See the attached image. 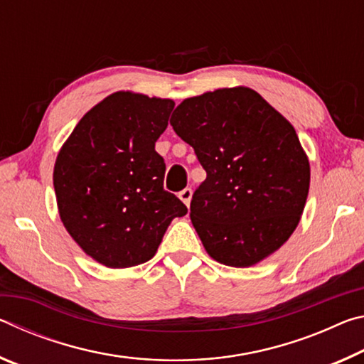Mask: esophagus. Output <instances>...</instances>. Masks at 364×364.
<instances>
[{"instance_id":"34e87169","label":"esophagus","mask_w":364,"mask_h":364,"mask_svg":"<svg viewBox=\"0 0 364 364\" xmlns=\"http://www.w3.org/2000/svg\"><path fill=\"white\" fill-rule=\"evenodd\" d=\"M180 199L184 202V204H186L188 207H189V202H191V197H193V189L191 188H184L183 191H180Z\"/></svg>"}]
</instances>
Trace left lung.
Listing matches in <instances>:
<instances>
[{
    "label": "left lung",
    "instance_id": "8db88e82",
    "mask_svg": "<svg viewBox=\"0 0 364 364\" xmlns=\"http://www.w3.org/2000/svg\"><path fill=\"white\" fill-rule=\"evenodd\" d=\"M170 125L207 171L191 220L208 255L245 268L278 250L297 228L310 188V164L291 123L239 86L184 100Z\"/></svg>",
    "mask_w": 364,
    "mask_h": 364
}]
</instances>
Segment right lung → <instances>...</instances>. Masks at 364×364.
<instances>
[{"mask_svg": "<svg viewBox=\"0 0 364 364\" xmlns=\"http://www.w3.org/2000/svg\"><path fill=\"white\" fill-rule=\"evenodd\" d=\"M171 100L119 91L73 128L54 165L60 220L80 247L109 268L156 255L170 221L188 213L164 189L156 141L168 125Z\"/></svg>", "mask_w": 364, "mask_h": 364, "instance_id": "add662e5", "label": "right lung"}]
</instances>
